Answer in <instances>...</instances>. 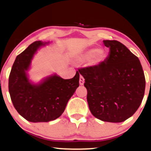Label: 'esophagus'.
Here are the masks:
<instances>
[{
	"label": "esophagus",
	"mask_w": 151,
	"mask_h": 151,
	"mask_svg": "<svg viewBox=\"0 0 151 151\" xmlns=\"http://www.w3.org/2000/svg\"><path fill=\"white\" fill-rule=\"evenodd\" d=\"M84 81H85V80H84V78L83 76H80V84L81 86H83V83H84Z\"/></svg>",
	"instance_id": "esophagus-1"
}]
</instances>
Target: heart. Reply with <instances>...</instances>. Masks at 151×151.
I'll use <instances>...</instances> for the list:
<instances>
[{"mask_svg": "<svg viewBox=\"0 0 151 151\" xmlns=\"http://www.w3.org/2000/svg\"><path fill=\"white\" fill-rule=\"evenodd\" d=\"M105 58L104 51L97 47L92 48L83 54L82 59L84 60H90V63L92 65H96L101 63Z\"/></svg>", "mask_w": 151, "mask_h": 151, "instance_id": "b5f03b06", "label": "heart"}]
</instances>
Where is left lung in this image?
<instances>
[{"label":"left lung","instance_id":"left-lung-1","mask_svg":"<svg viewBox=\"0 0 151 151\" xmlns=\"http://www.w3.org/2000/svg\"><path fill=\"white\" fill-rule=\"evenodd\" d=\"M109 48L106 59L83 68L89 110L103 121L120 123L131 117L143 99L145 78L141 62L125 45L104 40Z\"/></svg>","mask_w":151,"mask_h":151}]
</instances>
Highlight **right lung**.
Returning a JSON list of instances; mask_svg holds the SVG:
<instances>
[{"label": "right lung", "instance_id": "right-lung-1", "mask_svg": "<svg viewBox=\"0 0 151 151\" xmlns=\"http://www.w3.org/2000/svg\"><path fill=\"white\" fill-rule=\"evenodd\" d=\"M42 45L43 42H34L17 55L9 79V93L14 108L25 119L33 123L49 122L59 117L79 87L80 80V74L76 72L69 80L54 75L38 86L30 83L26 71Z\"/></svg>", "mask_w": 151, "mask_h": 151}]
</instances>
